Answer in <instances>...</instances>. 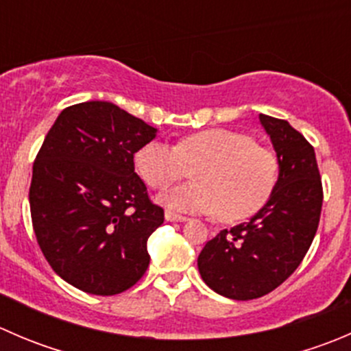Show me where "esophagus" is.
Instances as JSON below:
<instances>
[{
  "mask_svg": "<svg viewBox=\"0 0 351 351\" xmlns=\"http://www.w3.org/2000/svg\"><path fill=\"white\" fill-rule=\"evenodd\" d=\"M165 219L168 222H186V221H189V217H185V215L175 214V212H171V210L165 212Z\"/></svg>",
  "mask_w": 351,
  "mask_h": 351,
  "instance_id": "obj_1",
  "label": "esophagus"
}]
</instances>
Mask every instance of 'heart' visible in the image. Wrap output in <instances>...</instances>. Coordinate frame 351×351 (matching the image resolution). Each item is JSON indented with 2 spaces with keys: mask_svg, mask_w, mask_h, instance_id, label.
Here are the masks:
<instances>
[{
  "mask_svg": "<svg viewBox=\"0 0 351 351\" xmlns=\"http://www.w3.org/2000/svg\"><path fill=\"white\" fill-rule=\"evenodd\" d=\"M141 178L154 190H166L193 169L192 185L176 186L161 197L180 212H217L219 221L239 222L256 214L278 182L277 156L253 137L229 129H205L186 136L175 147L147 143L134 156Z\"/></svg>",
  "mask_w": 351,
  "mask_h": 351,
  "instance_id": "obj_1",
  "label": "heart"
}]
</instances>
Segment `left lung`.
Masks as SVG:
<instances>
[{
	"mask_svg": "<svg viewBox=\"0 0 351 351\" xmlns=\"http://www.w3.org/2000/svg\"><path fill=\"white\" fill-rule=\"evenodd\" d=\"M278 161V182L250 222L222 229L198 254L202 280L214 292L251 300L284 284L306 256L323 207L314 147L287 120L260 113Z\"/></svg>",
	"mask_w": 351,
	"mask_h": 351,
	"instance_id": "8db88e82",
	"label": "left lung"
}]
</instances>
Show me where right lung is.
<instances>
[{"label": "right lung", "mask_w": 351, "mask_h": 351, "mask_svg": "<svg viewBox=\"0 0 351 351\" xmlns=\"http://www.w3.org/2000/svg\"><path fill=\"white\" fill-rule=\"evenodd\" d=\"M158 129L110 101L59 113L34 162L30 212L52 270L76 289L115 295L149 267L147 239L165 212L134 171Z\"/></svg>", "instance_id": "add662e5"}]
</instances>
